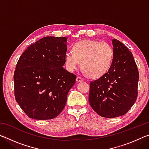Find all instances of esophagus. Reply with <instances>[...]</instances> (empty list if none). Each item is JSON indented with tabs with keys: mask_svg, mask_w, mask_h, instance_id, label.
<instances>
[{
	"mask_svg": "<svg viewBox=\"0 0 149 149\" xmlns=\"http://www.w3.org/2000/svg\"><path fill=\"white\" fill-rule=\"evenodd\" d=\"M84 78L81 77H79V76H77V79H76L77 82H81V81H84Z\"/></svg>",
	"mask_w": 149,
	"mask_h": 149,
	"instance_id": "obj_1",
	"label": "esophagus"
}]
</instances>
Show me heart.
I'll return each mask as SVG.
<instances>
[{"mask_svg": "<svg viewBox=\"0 0 149 149\" xmlns=\"http://www.w3.org/2000/svg\"><path fill=\"white\" fill-rule=\"evenodd\" d=\"M114 58L111 45L105 42L84 40L75 43L74 50H68L65 62L70 71L76 70L82 62L84 71L92 77H99L109 70Z\"/></svg>", "mask_w": 149, "mask_h": 149, "instance_id": "obj_1", "label": "heart"}]
</instances>
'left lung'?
Instances as JSON below:
<instances>
[{"instance_id":"left-lung-1","label":"left lung","mask_w":149,"mask_h":149,"mask_svg":"<svg viewBox=\"0 0 149 149\" xmlns=\"http://www.w3.org/2000/svg\"><path fill=\"white\" fill-rule=\"evenodd\" d=\"M114 58L108 71L90 83L89 101L100 116L116 118L127 113L137 97L139 72L134 58L120 41L112 39Z\"/></svg>"}]
</instances>
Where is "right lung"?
<instances>
[{
	"instance_id": "obj_1",
	"label": "right lung",
	"mask_w": 149,
	"mask_h": 149,
	"mask_svg": "<svg viewBox=\"0 0 149 149\" xmlns=\"http://www.w3.org/2000/svg\"><path fill=\"white\" fill-rule=\"evenodd\" d=\"M67 38L45 37L27 48L14 74L16 102L30 118H56L64 109L76 75L63 68Z\"/></svg>"
}]
</instances>
